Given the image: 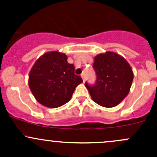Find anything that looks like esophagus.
<instances>
[{"label": "esophagus", "instance_id": "1", "mask_svg": "<svg viewBox=\"0 0 157 157\" xmlns=\"http://www.w3.org/2000/svg\"><path fill=\"white\" fill-rule=\"evenodd\" d=\"M81 77H82V79H83V83H84V82L86 81V79H85V74H81Z\"/></svg>", "mask_w": 157, "mask_h": 157}]
</instances>
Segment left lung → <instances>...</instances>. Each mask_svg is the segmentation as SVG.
<instances>
[{"mask_svg":"<svg viewBox=\"0 0 157 157\" xmlns=\"http://www.w3.org/2000/svg\"><path fill=\"white\" fill-rule=\"evenodd\" d=\"M93 67L97 75L96 84L85 83L92 99L105 108L116 106L129 93L134 79L131 65L118 54L106 52L95 57Z\"/></svg>","mask_w":157,"mask_h":157,"instance_id":"1","label":"left lung"}]
</instances>
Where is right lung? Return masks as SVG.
Here are the masks:
<instances>
[{
  "mask_svg": "<svg viewBox=\"0 0 157 157\" xmlns=\"http://www.w3.org/2000/svg\"><path fill=\"white\" fill-rule=\"evenodd\" d=\"M83 80L74 74L67 56L58 51L41 55L29 74V86L35 99L44 106L58 108L69 102Z\"/></svg>",
  "mask_w": 157,
  "mask_h": 157,
  "instance_id": "obj_1",
  "label": "right lung"
}]
</instances>
